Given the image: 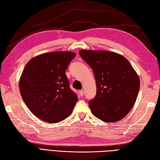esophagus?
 <instances>
[{"label": "esophagus", "instance_id": "1", "mask_svg": "<svg viewBox=\"0 0 160 160\" xmlns=\"http://www.w3.org/2000/svg\"><path fill=\"white\" fill-rule=\"evenodd\" d=\"M79 95L82 97V96H83V95H84V91H83V90H81V91H79Z\"/></svg>", "mask_w": 160, "mask_h": 160}]
</instances>
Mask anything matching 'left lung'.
<instances>
[{
	"label": "left lung",
	"instance_id": "1",
	"mask_svg": "<svg viewBox=\"0 0 160 160\" xmlns=\"http://www.w3.org/2000/svg\"><path fill=\"white\" fill-rule=\"evenodd\" d=\"M79 53L96 81V95L89 102L92 113L105 122L123 119L133 108L139 90V77L132 65L113 52L81 50Z\"/></svg>",
	"mask_w": 160,
	"mask_h": 160
}]
</instances>
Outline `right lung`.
Masks as SVG:
<instances>
[{
	"instance_id": "add662e5",
	"label": "right lung",
	"mask_w": 160,
	"mask_h": 160,
	"mask_svg": "<svg viewBox=\"0 0 160 160\" xmlns=\"http://www.w3.org/2000/svg\"><path fill=\"white\" fill-rule=\"evenodd\" d=\"M76 56L69 51L47 52L27 62L19 81L24 102L38 118L58 123L72 113L78 101L65 71Z\"/></svg>"
}]
</instances>
